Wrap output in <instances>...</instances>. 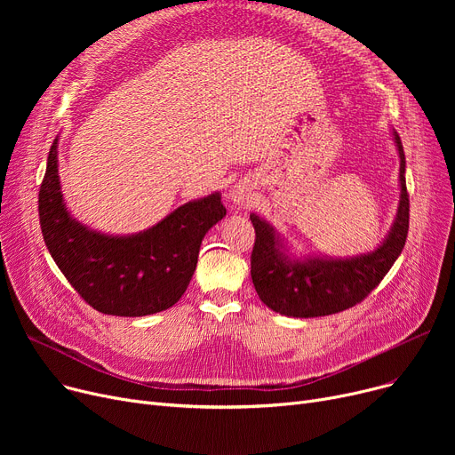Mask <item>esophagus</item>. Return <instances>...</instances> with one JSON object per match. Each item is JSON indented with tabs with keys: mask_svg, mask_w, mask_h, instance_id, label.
Segmentation results:
<instances>
[{
	"mask_svg": "<svg viewBox=\"0 0 455 455\" xmlns=\"http://www.w3.org/2000/svg\"><path fill=\"white\" fill-rule=\"evenodd\" d=\"M252 189H254V182L251 179L237 180L228 189V199L234 206L245 208L252 203Z\"/></svg>",
	"mask_w": 455,
	"mask_h": 455,
	"instance_id": "esophagus-1",
	"label": "esophagus"
}]
</instances>
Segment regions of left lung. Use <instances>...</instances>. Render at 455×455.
Wrapping results in <instances>:
<instances>
[{
  "mask_svg": "<svg viewBox=\"0 0 455 455\" xmlns=\"http://www.w3.org/2000/svg\"><path fill=\"white\" fill-rule=\"evenodd\" d=\"M391 132L400 158V199L389 232L374 251L347 258L297 254L267 220L251 213L256 230L251 276L259 300L273 312L297 319L343 312L363 300L393 267L408 237L410 199L403 148L396 131Z\"/></svg>",
  "mask_w": 455,
  "mask_h": 455,
  "instance_id": "obj_1",
  "label": "left lung"
}]
</instances>
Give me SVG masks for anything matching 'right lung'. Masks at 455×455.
Here are the masks:
<instances>
[{
    "label": "right lung",
    "mask_w": 455,
    "mask_h": 455,
    "mask_svg": "<svg viewBox=\"0 0 455 455\" xmlns=\"http://www.w3.org/2000/svg\"><path fill=\"white\" fill-rule=\"evenodd\" d=\"M38 213L47 251L93 309L117 317H143L179 302L197 267L203 237L225 218L227 208L220 191H213L184 203L146 230H93L66 206L57 136L47 155Z\"/></svg>",
    "instance_id": "obj_1"
}]
</instances>
